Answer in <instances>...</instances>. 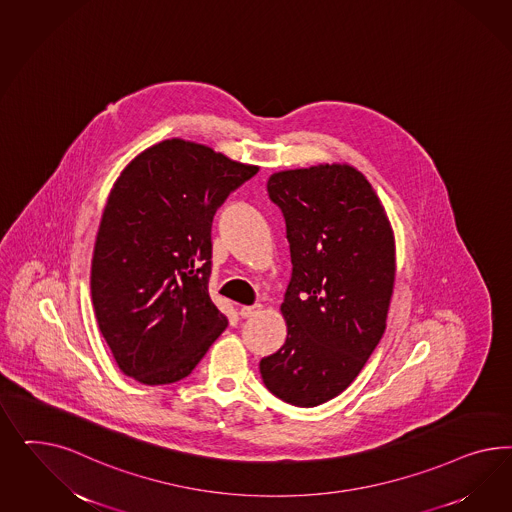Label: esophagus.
I'll list each match as a JSON object with an SVG mask.
<instances>
[{
  "instance_id": "1",
  "label": "esophagus",
  "mask_w": 512,
  "mask_h": 512,
  "mask_svg": "<svg viewBox=\"0 0 512 512\" xmlns=\"http://www.w3.org/2000/svg\"><path fill=\"white\" fill-rule=\"evenodd\" d=\"M263 310V306L261 304H255V306H244L242 310H240V315H242V319H249V317H255L259 311Z\"/></svg>"
}]
</instances>
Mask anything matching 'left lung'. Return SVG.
Here are the masks:
<instances>
[{"label":"left lung","mask_w":512,"mask_h":512,"mask_svg":"<svg viewBox=\"0 0 512 512\" xmlns=\"http://www.w3.org/2000/svg\"><path fill=\"white\" fill-rule=\"evenodd\" d=\"M293 276L287 340L259 370L279 400L315 407L349 387L383 338L396 276L394 233L372 184L351 165L274 172Z\"/></svg>","instance_id":"left-lung-1"}]
</instances>
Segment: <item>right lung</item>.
I'll return each mask as SVG.
<instances>
[{"label":"right lung","instance_id":"obj_1","mask_svg":"<svg viewBox=\"0 0 512 512\" xmlns=\"http://www.w3.org/2000/svg\"><path fill=\"white\" fill-rule=\"evenodd\" d=\"M259 167L169 139L110 189L93 246V310L118 368L144 385L187 377L227 328L208 295L212 219Z\"/></svg>","mask_w":512,"mask_h":512}]
</instances>
